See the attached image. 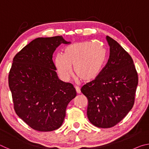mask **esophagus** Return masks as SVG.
I'll return each instance as SVG.
<instances>
[{"label": "esophagus", "mask_w": 149, "mask_h": 149, "mask_svg": "<svg viewBox=\"0 0 149 149\" xmlns=\"http://www.w3.org/2000/svg\"><path fill=\"white\" fill-rule=\"evenodd\" d=\"M75 90H76V92L77 94H80L81 93V90H80V88L79 87H75Z\"/></svg>", "instance_id": "esophagus-1"}]
</instances>
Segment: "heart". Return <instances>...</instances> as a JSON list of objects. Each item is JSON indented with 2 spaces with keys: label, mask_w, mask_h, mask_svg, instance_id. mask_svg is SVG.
<instances>
[{
  "label": "heart",
  "mask_w": 149,
  "mask_h": 149,
  "mask_svg": "<svg viewBox=\"0 0 149 149\" xmlns=\"http://www.w3.org/2000/svg\"><path fill=\"white\" fill-rule=\"evenodd\" d=\"M107 54L100 44L80 41L65 48L64 55L58 54L54 64L60 79L68 81L74 74L81 81L89 82L96 79L104 68Z\"/></svg>",
  "instance_id": "heart-1"
}]
</instances>
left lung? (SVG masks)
I'll return each mask as SVG.
<instances>
[{"mask_svg": "<svg viewBox=\"0 0 149 149\" xmlns=\"http://www.w3.org/2000/svg\"><path fill=\"white\" fill-rule=\"evenodd\" d=\"M110 47L107 64L96 79L81 91L88 99L87 114L96 127H112L132 110L138 84L133 59L117 41L106 37Z\"/></svg>", "mask_w": 149, "mask_h": 149, "instance_id": "1", "label": "left lung"}]
</instances>
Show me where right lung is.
Returning a JSON list of instances; mask_svg holds the SVG:
<instances>
[{"label":"right lung","instance_id":"right-lung-1","mask_svg":"<svg viewBox=\"0 0 149 149\" xmlns=\"http://www.w3.org/2000/svg\"><path fill=\"white\" fill-rule=\"evenodd\" d=\"M68 44L62 36L39 37L16 54L8 85L16 114L39 132L58 129L67 106L76 96L70 83L59 79L52 54L60 45Z\"/></svg>","mask_w":149,"mask_h":149}]
</instances>
